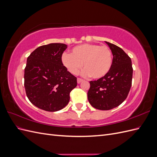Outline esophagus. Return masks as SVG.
<instances>
[{
	"instance_id": "esophagus-1",
	"label": "esophagus",
	"mask_w": 157,
	"mask_h": 157,
	"mask_svg": "<svg viewBox=\"0 0 157 157\" xmlns=\"http://www.w3.org/2000/svg\"><path fill=\"white\" fill-rule=\"evenodd\" d=\"M83 81V80L82 79V78H77V82L79 84V83H80L81 82H82Z\"/></svg>"
}]
</instances>
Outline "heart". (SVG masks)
Returning <instances> with one entry per match:
<instances>
[{
    "mask_svg": "<svg viewBox=\"0 0 157 157\" xmlns=\"http://www.w3.org/2000/svg\"><path fill=\"white\" fill-rule=\"evenodd\" d=\"M61 62L71 73L76 75L81 69L84 76L99 79L106 76L113 64V55L107 46L96 44H84L74 47L71 53H64Z\"/></svg>",
    "mask_w": 157,
    "mask_h": 157,
    "instance_id": "obj_1",
    "label": "heart"
}]
</instances>
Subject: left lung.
Instances as JSON below:
<instances>
[{
  "mask_svg": "<svg viewBox=\"0 0 157 157\" xmlns=\"http://www.w3.org/2000/svg\"><path fill=\"white\" fill-rule=\"evenodd\" d=\"M113 56L109 73L97 80L90 81L88 99L91 105L99 110H110L120 105L126 99L132 86V61L120 47L105 42Z\"/></svg>",
  "mask_w": 157,
  "mask_h": 157,
  "instance_id": "1",
  "label": "left lung"
}]
</instances>
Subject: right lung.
<instances>
[{
    "instance_id": "obj_1",
    "label": "right lung",
    "mask_w": 157,
    "mask_h": 157,
    "mask_svg": "<svg viewBox=\"0 0 157 157\" xmlns=\"http://www.w3.org/2000/svg\"><path fill=\"white\" fill-rule=\"evenodd\" d=\"M67 46L62 43L41 46L27 58L24 73L26 95L32 104L42 110L54 112L64 108L71 90L77 85V77L61 62Z\"/></svg>"
}]
</instances>
